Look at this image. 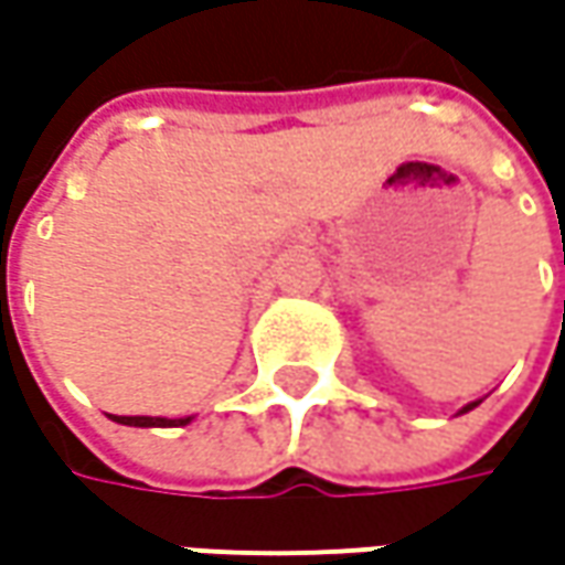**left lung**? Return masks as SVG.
I'll use <instances>...</instances> for the list:
<instances>
[{
    "label": "left lung",
    "mask_w": 565,
    "mask_h": 565,
    "mask_svg": "<svg viewBox=\"0 0 565 565\" xmlns=\"http://www.w3.org/2000/svg\"><path fill=\"white\" fill-rule=\"evenodd\" d=\"M468 408H475V402H471V405H466V408H462V412H468Z\"/></svg>",
    "instance_id": "1"
}]
</instances>
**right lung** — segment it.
<instances>
[{
  "label": "right lung",
  "instance_id": "add662e5",
  "mask_svg": "<svg viewBox=\"0 0 565 565\" xmlns=\"http://www.w3.org/2000/svg\"><path fill=\"white\" fill-rule=\"evenodd\" d=\"M119 424H131V427H169V424H188L191 418H179V422H169V418H143V415H135V418H125V415H116Z\"/></svg>",
  "mask_w": 565,
  "mask_h": 565
}]
</instances>
